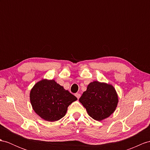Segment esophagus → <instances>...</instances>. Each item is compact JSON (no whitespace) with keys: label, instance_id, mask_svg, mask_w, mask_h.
<instances>
[{"label":"esophagus","instance_id":"34e87169","mask_svg":"<svg viewBox=\"0 0 150 150\" xmlns=\"http://www.w3.org/2000/svg\"><path fill=\"white\" fill-rule=\"evenodd\" d=\"M75 96H76V97L78 98V99H79V98H80V97H81V94L78 93H76V94H75Z\"/></svg>","mask_w":150,"mask_h":150}]
</instances>
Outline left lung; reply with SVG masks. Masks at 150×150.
I'll list each match as a JSON object with an SVG mask.
<instances>
[{"mask_svg":"<svg viewBox=\"0 0 150 150\" xmlns=\"http://www.w3.org/2000/svg\"><path fill=\"white\" fill-rule=\"evenodd\" d=\"M79 100L90 117L102 121L115 112L118 103V97L111 84L94 81L88 85Z\"/></svg>","mask_w":150,"mask_h":150,"instance_id":"8db88e82","label":"left lung"}]
</instances>
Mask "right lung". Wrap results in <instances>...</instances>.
I'll use <instances>...</instances> for the list:
<instances>
[{
	"label": "right lung",
	"instance_id": "obj_1",
	"mask_svg": "<svg viewBox=\"0 0 150 150\" xmlns=\"http://www.w3.org/2000/svg\"><path fill=\"white\" fill-rule=\"evenodd\" d=\"M78 98L53 79H42L30 92V100L35 112L43 120L55 122L65 115L67 108Z\"/></svg>",
	"mask_w": 150,
	"mask_h": 150
}]
</instances>
